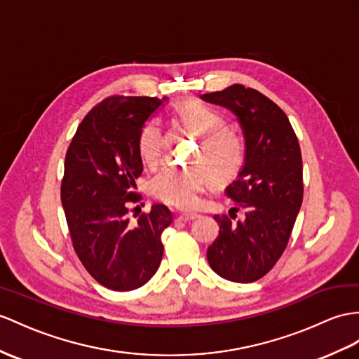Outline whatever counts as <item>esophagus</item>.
<instances>
[{"instance_id":"obj_1","label":"esophagus","mask_w":359,"mask_h":359,"mask_svg":"<svg viewBox=\"0 0 359 359\" xmlns=\"http://www.w3.org/2000/svg\"><path fill=\"white\" fill-rule=\"evenodd\" d=\"M198 217V215L196 213H181L180 216H178V219L180 221H184V222H187V221H194V219H196Z\"/></svg>"}]
</instances>
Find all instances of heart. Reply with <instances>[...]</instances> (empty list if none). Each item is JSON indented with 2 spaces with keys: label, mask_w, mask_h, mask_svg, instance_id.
<instances>
[{
  "label": "heart",
  "mask_w": 359,
  "mask_h": 359,
  "mask_svg": "<svg viewBox=\"0 0 359 359\" xmlns=\"http://www.w3.org/2000/svg\"><path fill=\"white\" fill-rule=\"evenodd\" d=\"M182 126L199 135V144L190 161L198 165L165 169L152 180L151 190L164 204L181 210H191L199 203L208 181L225 184L239 175L247 158L243 138L225 126V118L203 102L184 99L175 103ZM140 160L147 168H156L161 161L163 134L154 120L146 121L137 137Z\"/></svg>",
  "instance_id": "1"
}]
</instances>
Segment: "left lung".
Listing matches in <instances>:
<instances>
[{
    "label": "left lung",
    "instance_id": "1",
    "mask_svg": "<svg viewBox=\"0 0 359 359\" xmlns=\"http://www.w3.org/2000/svg\"><path fill=\"white\" fill-rule=\"evenodd\" d=\"M203 99L238 116L247 146L245 164L225 189L236 207L230 216L215 215L219 236L207 260L222 278L251 283L273 269L290 242L303 201L300 144L286 114L257 90L234 83ZM239 209L246 217L234 222Z\"/></svg>",
    "mask_w": 359,
    "mask_h": 359
}]
</instances>
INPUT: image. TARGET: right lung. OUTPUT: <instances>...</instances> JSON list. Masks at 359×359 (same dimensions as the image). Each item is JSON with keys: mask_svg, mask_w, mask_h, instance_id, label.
Here are the masks:
<instances>
[{"mask_svg": "<svg viewBox=\"0 0 359 359\" xmlns=\"http://www.w3.org/2000/svg\"><path fill=\"white\" fill-rule=\"evenodd\" d=\"M165 100V97H164ZM156 97L111 95L86 114L68 146L60 201L73 248L94 280L112 291H133L151 280L163 259L161 233L170 210L152 205L130 222L143 172L137 137L160 107Z\"/></svg>", "mask_w": 359, "mask_h": 359, "instance_id": "obj_1", "label": "right lung"}]
</instances>
